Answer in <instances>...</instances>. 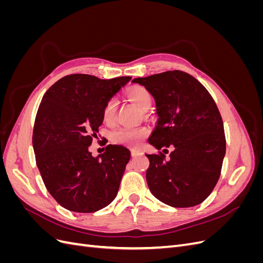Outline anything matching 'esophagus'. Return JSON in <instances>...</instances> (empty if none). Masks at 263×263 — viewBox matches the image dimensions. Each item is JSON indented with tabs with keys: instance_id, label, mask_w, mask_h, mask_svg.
Listing matches in <instances>:
<instances>
[{
	"instance_id": "esophagus-1",
	"label": "esophagus",
	"mask_w": 263,
	"mask_h": 263,
	"mask_svg": "<svg viewBox=\"0 0 263 263\" xmlns=\"http://www.w3.org/2000/svg\"><path fill=\"white\" fill-rule=\"evenodd\" d=\"M139 155H141V153H140L139 150H132V156L133 157H137Z\"/></svg>"
}]
</instances>
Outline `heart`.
<instances>
[{"label": "heart", "instance_id": "obj_1", "mask_svg": "<svg viewBox=\"0 0 263 263\" xmlns=\"http://www.w3.org/2000/svg\"><path fill=\"white\" fill-rule=\"evenodd\" d=\"M127 97L129 98L132 102H134L140 109L147 110L153 103V98L149 91L142 86L133 87L127 92ZM117 110V100L115 98L109 99L104 107H103V119L106 123H112ZM149 135V129L145 126L132 127L125 126L114 132L113 134V141L118 145H125L128 147H137L142 141H144Z\"/></svg>", "mask_w": 263, "mask_h": 263}]
</instances>
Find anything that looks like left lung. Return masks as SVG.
Wrapping results in <instances>:
<instances>
[{
  "mask_svg": "<svg viewBox=\"0 0 263 263\" xmlns=\"http://www.w3.org/2000/svg\"><path fill=\"white\" fill-rule=\"evenodd\" d=\"M153 95L158 121L148 141L164 155H146L150 192L172 208H192L212 193L226 153L224 124L212 95L194 77L174 70L136 78ZM164 150L163 149V153Z\"/></svg>",
  "mask_w": 263,
  "mask_h": 263,
  "instance_id": "left-lung-1",
  "label": "left lung"
}]
</instances>
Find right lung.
<instances>
[{
	"mask_svg": "<svg viewBox=\"0 0 263 263\" xmlns=\"http://www.w3.org/2000/svg\"><path fill=\"white\" fill-rule=\"evenodd\" d=\"M130 79L102 80L90 74H70L43 97L33 147L45 185L62 208L94 213L116 197L130 151L107 145L104 154L93 157L89 147L103 123L105 103Z\"/></svg>",
	"mask_w": 263,
	"mask_h": 263,
	"instance_id": "obj_1",
	"label": "right lung"
}]
</instances>
